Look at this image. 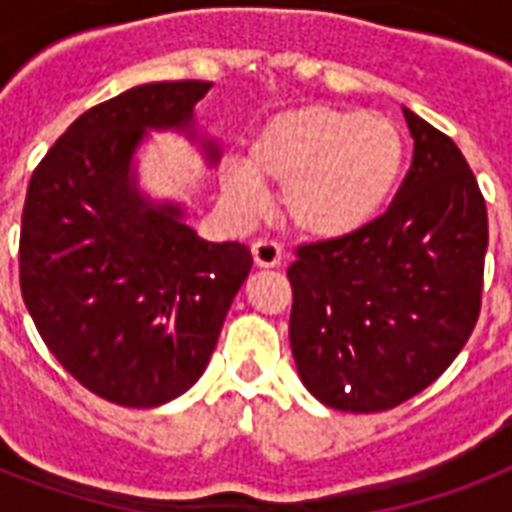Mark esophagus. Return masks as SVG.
<instances>
[{"mask_svg": "<svg viewBox=\"0 0 512 512\" xmlns=\"http://www.w3.org/2000/svg\"><path fill=\"white\" fill-rule=\"evenodd\" d=\"M252 257H255L257 268H276V265L281 263L284 252H281V247L276 241L260 239L252 244Z\"/></svg>", "mask_w": 512, "mask_h": 512, "instance_id": "1", "label": "esophagus"}]
</instances>
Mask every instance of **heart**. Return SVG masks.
Here are the masks:
<instances>
[{"instance_id": "1", "label": "heart", "mask_w": 512, "mask_h": 512, "mask_svg": "<svg viewBox=\"0 0 512 512\" xmlns=\"http://www.w3.org/2000/svg\"><path fill=\"white\" fill-rule=\"evenodd\" d=\"M404 164V135L390 119L303 106L265 122L249 159L223 164L220 185L241 215H257L268 201L263 180H273L281 185V217L308 239L332 241L382 215Z\"/></svg>"}]
</instances>
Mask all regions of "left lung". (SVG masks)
Masks as SVG:
<instances>
[{"label": "left lung", "instance_id": "obj_1", "mask_svg": "<svg viewBox=\"0 0 512 512\" xmlns=\"http://www.w3.org/2000/svg\"><path fill=\"white\" fill-rule=\"evenodd\" d=\"M414 156L388 212L297 249L289 345L324 406L385 412L438 380L481 311L484 196L452 138L404 108Z\"/></svg>", "mask_w": 512, "mask_h": 512}]
</instances>
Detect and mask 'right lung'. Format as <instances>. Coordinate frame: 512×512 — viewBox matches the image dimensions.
I'll use <instances>...</instances> for the list:
<instances>
[{
  "mask_svg": "<svg viewBox=\"0 0 512 512\" xmlns=\"http://www.w3.org/2000/svg\"><path fill=\"white\" fill-rule=\"evenodd\" d=\"M209 87L148 82L84 111L28 183L23 303L63 369L119 406H162L199 380L252 268L244 244L204 241L185 204L138 180L148 132H180L220 162L193 116Z\"/></svg>",
  "mask_w": 512,
  "mask_h": 512,
  "instance_id": "right-lung-1",
  "label": "right lung"
}]
</instances>
